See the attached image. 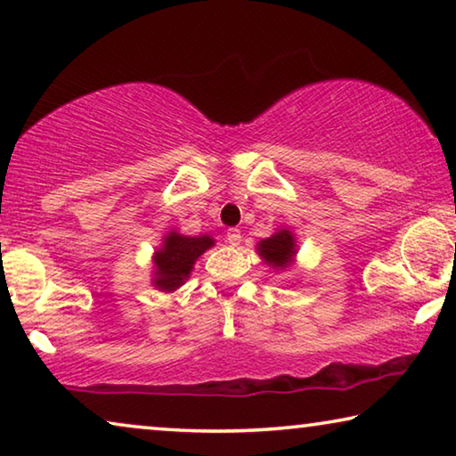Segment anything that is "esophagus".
Here are the masks:
<instances>
[{"instance_id":"obj_1","label":"esophagus","mask_w":456,"mask_h":456,"mask_svg":"<svg viewBox=\"0 0 456 456\" xmlns=\"http://www.w3.org/2000/svg\"><path fill=\"white\" fill-rule=\"evenodd\" d=\"M226 240L230 246H238L240 244V230L238 228H230L226 232Z\"/></svg>"}]
</instances>
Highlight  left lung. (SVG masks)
<instances>
[{"mask_svg": "<svg viewBox=\"0 0 456 456\" xmlns=\"http://www.w3.org/2000/svg\"><path fill=\"white\" fill-rule=\"evenodd\" d=\"M258 252L268 265L277 268H287L290 260L295 256V240L289 230H281V232L273 234L258 244Z\"/></svg>", "mask_w": 456, "mask_h": 456, "instance_id": "8db88e82", "label": "left lung"}]
</instances>
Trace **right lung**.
<instances>
[{
	"label": "right lung",
	"mask_w": 456,
	"mask_h": 456,
	"mask_svg": "<svg viewBox=\"0 0 456 456\" xmlns=\"http://www.w3.org/2000/svg\"><path fill=\"white\" fill-rule=\"evenodd\" d=\"M214 246V240L210 236H182L171 232L166 236V242H163L161 248L155 255V287L161 290H174L182 282L190 277L193 263H196L198 256L204 255V252Z\"/></svg>",
	"instance_id": "add662e5"
}]
</instances>
